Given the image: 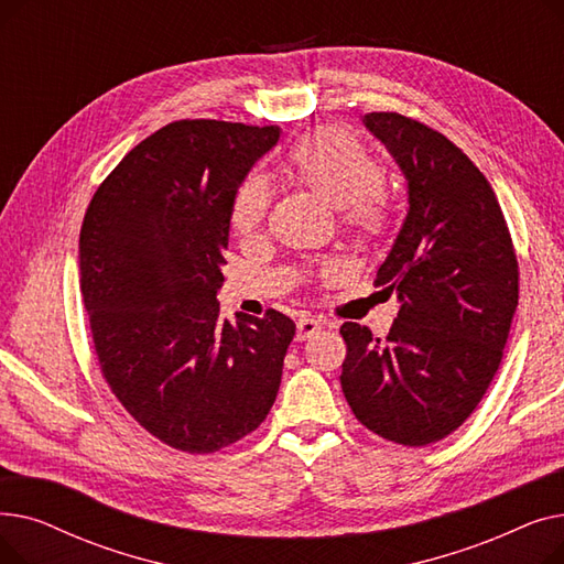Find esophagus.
<instances>
[{
  "label": "esophagus",
  "mask_w": 564,
  "mask_h": 564,
  "mask_svg": "<svg viewBox=\"0 0 564 564\" xmlns=\"http://www.w3.org/2000/svg\"><path fill=\"white\" fill-rule=\"evenodd\" d=\"M319 329H322V322H319V319L302 317V319L297 322V336H294V338H297V340L302 343V340H306V338L315 336Z\"/></svg>",
  "instance_id": "1"
}]
</instances>
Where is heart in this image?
Segmentation results:
<instances>
[{
    "label": "heart",
    "instance_id": "heart-1",
    "mask_svg": "<svg viewBox=\"0 0 564 564\" xmlns=\"http://www.w3.org/2000/svg\"><path fill=\"white\" fill-rule=\"evenodd\" d=\"M292 183L338 207L340 224L359 240L372 242L389 232L393 221L391 192L381 185L383 169L370 148L343 128H317L304 134L285 155ZM270 189L256 171L237 183L230 198V224L237 232L262 226Z\"/></svg>",
    "mask_w": 564,
    "mask_h": 564
}]
</instances>
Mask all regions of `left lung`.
Segmentation results:
<instances>
[{"label": "left lung", "instance_id": "1", "mask_svg": "<svg viewBox=\"0 0 564 564\" xmlns=\"http://www.w3.org/2000/svg\"><path fill=\"white\" fill-rule=\"evenodd\" d=\"M409 181V213L377 270L402 302L387 338L345 322L340 387L377 436L421 448L487 393L519 304V262L482 171L448 137L395 111L366 113Z\"/></svg>", "mask_w": 564, "mask_h": 564}]
</instances>
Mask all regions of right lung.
Returning a JSON list of instances; mask_svg holds the SVG:
<instances>
[{"label": "right lung", "mask_w": 564, "mask_h": 564, "mask_svg": "<svg viewBox=\"0 0 564 564\" xmlns=\"http://www.w3.org/2000/svg\"><path fill=\"white\" fill-rule=\"evenodd\" d=\"M276 126L173 121L137 143L86 207L82 297L100 372L166 446L210 455L260 427L294 322L219 317L230 198Z\"/></svg>", "instance_id": "obj_1"}]
</instances>
